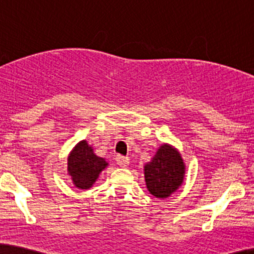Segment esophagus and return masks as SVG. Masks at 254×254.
<instances>
[{"label": "esophagus", "instance_id": "esophagus-1", "mask_svg": "<svg viewBox=\"0 0 254 254\" xmlns=\"http://www.w3.org/2000/svg\"><path fill=\"white\" fill-rule=\"evenodd\" d=\"M116 161H117L119 167H122V168L127 167V166H129V164H130L129 157L122 156V155H118L117 157H116Z\"/></svg>", "mask_w": 254, "mask_h": 254}]
</instances>
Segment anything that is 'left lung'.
Listing matches in <instances>:
<instances>
[{"mask_svg": "<svg viewBox=\"0 0 254 254\" xmlns=\"http://www.w3.org/2000/svg\"><path fill=\"white\" fill-rule=\"evenodd\" d=\"M186 166L182 154L173 145L164 143L144 165V180L148 191L156 198H167L184 183Z\"/></svg>", "mask_w": 254, "mask_h": 254, "instance_id": "obj_1", "label": "left lung"}]
</instances>
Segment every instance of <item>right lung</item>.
Segmentation results:
<instances>
[{"mask_svg":"<svg viewBox=\"0 0 254 254\" xmlns=\"http://www.w3.org/2000/svg\"><path fill=\"white\" fill-rule=\"evenodd\" d=\"M107 166L109 162L104 157L98 156L88 142L82 139L69 153L68 176L75 188L88 190Z\"/></svg>","mask_w":254,"mask_h":254,"instance_id":"obj_1","label":"right lung"}]
</instances>
